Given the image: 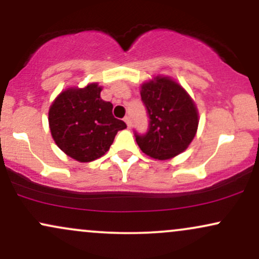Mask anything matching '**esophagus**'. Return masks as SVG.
<instances>
[{
  "label": "esophagus",
  "mask_w": 259,
  "mask_h": 259,
  "mask_svg": "<svg viewBox=\"0 0 259 259\" xmlns=\"http://www.w3.org/2000/svg\"><path fill=\"white\" fill-rule=\"evenodd\" d=\"M124 121H125V123H126L127 127H130V126H132V118H130L129 115H126V117L124 118Z\"/></svg>",
  "instance_id": "34e87169"
}]
</instances>
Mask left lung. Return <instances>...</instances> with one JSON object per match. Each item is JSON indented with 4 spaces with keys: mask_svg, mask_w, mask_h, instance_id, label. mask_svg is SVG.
<instances>
[{
    "mask_svg": "<svg viewBox=\"0 0 259 259\" xmlns=\"http://www.w3.org/2000/svg\"><path fill=\"white\" fill-rule=\"evenodd\" d=\"M141 100L150 118L146 133H134L142 152L162 160L184 152L198 126L197 108L187 92L174 80L156 76L142 84Z\"/></svg>",
    "mask_w": 259,
    "mask_h": 259,
    "instance_id": "1",
    "label": "left lung"
}]
</instances>
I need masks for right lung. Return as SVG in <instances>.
I'll return each instance as SVG.
<instances>
[{"label":"right lung","instance_id":"1","mask_svg":"<svg viewBox=\"0 0 259 259\" xmlns=\"http://www.w3.org/2000/svg\"><path fill=\"white\" fill-rule=\"evenodd\" d=\"M102 88L67 89L50 107L52 138L65 154L79 162H91L109 150L115 135L126 127L113 117V105L101 99Z\"/></svg>","mask_w":259,"mask_h":259}]
</instances>
